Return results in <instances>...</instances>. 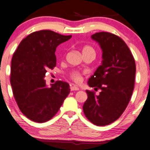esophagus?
Masks as SVG:
<instances>
[{
	"instance_id": "esophagus-1",
	"label": "esophagus",
	"mask_w": 150,
	"mask_h": 150,
	"mask_svg": "<svg viewBox=\"0 0 150 150\" xmlns=\"http://www.w3.org/2000/svg\"><path fill=\"white\" fill-rule=\"evenodd\" d=\"M70 89H71V91H75V90H79V88H78L77 86H71Z\"/></svg>"
}]
</instances>
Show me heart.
<instances>
[{"label":"heart","mask_w":150,"mask_h":150,"mask_svg":"<svg viewBox=\"0 0 150 150\" xmlns=\"http://www.w3.org/2000/svg\"><path fill=\"white\" fill-rule=\"evenodd\" d=\"M89 53H92L95 54V50L92 46L90 45H85L84 47L82 48V54L83 55L89 54ZM70 76L71 79L74 80L75 82H77L79 83L81 81V76L80 75V73L77 71H73V72L71 73Z\"/></svg>","instance_id":"obj_1"}]
</instances>
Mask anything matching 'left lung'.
Returning <instances> with one entry per match:
<instances>
[{
    "label": "left lung",
    "instance_id": "left-lung-1",
    "mask_svg": "<svg viewBox=\"0 0 150 150\" xmlns=\"http://www.w3.org/2000/svg\"><path fill=\"white\" fill-rule=\"evenodd\" d=\"M92 39L102 49V64L88 80V99L83 106L86 117L92 124L105 126L119 118L125 110L134 90L136 64L125 42L112 33L94 34Z\"/></svg>",
    "mask_w": 150,
    "mask_h": 150
}]
</instances>
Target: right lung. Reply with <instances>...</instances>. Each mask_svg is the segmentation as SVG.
Instances as JSON below:
<instances>
[{"mask_svg":"<svg viewBox=\"0 0 150 150\" xmlns=\"http://www.w3.org/2000/svg\"><path fill=\"white\" fill-rule=\"evenodd\" d=\"M72 36L39 30L21 41L11 60L10 81L19 109L33 122L52 119L70 92L69 84L57 81L47 87L45 73L56 65V47Z\"/></svg>","mask_w":150,"mask_h":150,"instance_id":"right-lung-1","label":"right lung"}]
</instances>
